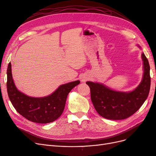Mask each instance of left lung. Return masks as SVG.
<instances>
[{
    "label": "left lung",
    "mask_w": 156,
    "mask_h": 156,
    "mask_svg": "<svg viewBox=\"0 0 156 156\" xmlns=\"http://www.w3.org/2000/svg\"><path fill=\"white\" fill-rule=\"evenodd\" d=\"M139 48L140 47L138 45ZM142 81L130 92L116 91L102 83L87 81L90 88L91 100L98 113L109 120H123L133 115L148 98L150 88V65L144 53Z\"/></svg>",
    "instance_id": "left-lung-1"
}]
</instances>
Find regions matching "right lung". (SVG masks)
<instances>
[{
	"instance_id": "1",
	"label": "right lung",
	"mask_w": 156,
	"mask_h": 156,
	"mask_svg": "<svg viewBox=\"0 0 156 156\" xmlns=\"http://www.w3.org/2000/svg\"><path fill=\"white\" fill-rule=\"evenodd\" d=\"M80 83L75 81L60 85L49 96L34 98L26 95L17 88L12 73L11 62L7 69V91L8 97L16 110L31 122L48 124L59 118L64 111L70 91Z\"/></svg>"
}]
</instances>
